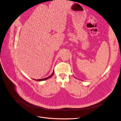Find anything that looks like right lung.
I'll return each instance as SVG.
<instances>
[{
  "mask_svg": "<svg viewBox=\"0 0 121 121\" xmlns=\"http://www.w3.org/2000/svg\"><path fill=\"white\" fill-rule=\"evenodd\" d=\"M54 71H53V73H52V74L50 75L49 76H48V77L45 78H43V79H38V80L34 79V80L36 81H44V80H47V79H49L50 78H51V77L53 76V74H54Z\"/></svg>",
  "mask_w": 121,
  "mask_h": 121,
  "instance_id": "1",
  "label": "right lung"
}]
</instances>
